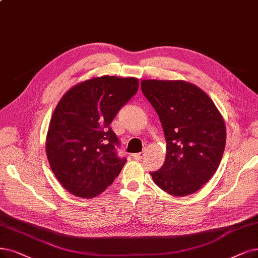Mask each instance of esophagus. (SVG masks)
I'll return each instance as SVG.
<instances>
[{
	"label": "esophagus",
	"instance_id": "34e87169",
	"mask_svg": "<svg viewBox=\"0 0 258 258\" xmlns=\"http://www.w3.org/2000/svg\"><path fill=\"white\" fill-rule=\"evenodd\" d=\"M145 156L144 152H141V153H136V154H133V158L136 159V160H140L142 157Z\"/></svg>",
	"mask_w": 258,
	"mask_h": 258
}]
</instances>
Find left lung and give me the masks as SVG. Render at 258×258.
<instances>
[{"mask_svg":"<svg viewBox=\"0 0 258 258\" xmlns=\"http://www.w3.org/2000/svg\"><path fill=\"white\" fill-rule=\"evenodd\" d=\"M167 141L165 163L152 172L154 183L174 197L197 192L213 177L225 148L226 128L213 100L185 81H141Z\"/></svg>","mask_w":258,"mask_h":258,"instance_id":"left-lung-1","label":"left lung"}]
</instances>
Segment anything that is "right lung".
<instances>
[{
	"label": "right lung",
	"instance_id": "obj_1",
	"mask_svg": "<svg viewBox=\"0 0 258 258\" xmlns=\"http://www.w3.org/2000/svg\"><path fill=\"white\" fill-rule=\"evenodd\" d=\"M139 87L136 78L103 75L74 85L56 105L45 139L54 175L71 195L91 199L112 184L126 163L110 123Z\"/></svg>",
	"mask_w": 258,
	"mask_h": 258
}]
</instances>
